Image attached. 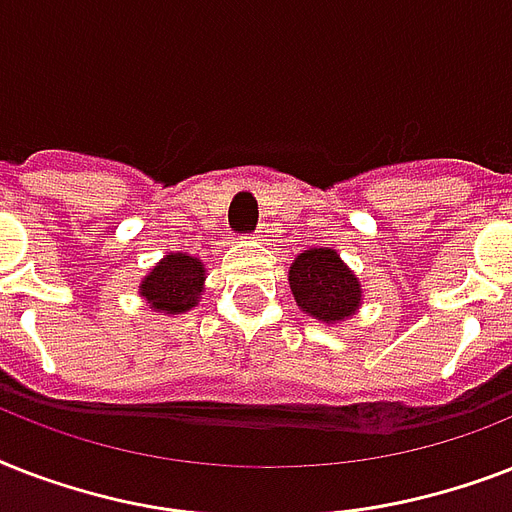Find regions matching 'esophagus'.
I'll use <instances>...</instances> for the list:
<instances>
[{
	"instance_id": "34e87169",
	"label": "esophagus",
	"mask_w": 512,
	"mask_h": 512,
	"mask_svg": "<svg viewBox=\"0 0 512 512\" xmlns=\"http://www.w3.org/2000/svg\"><path fill=\"white\" fill-rule=\"evenodd\" d=\"M255 241H265V233L263 231H255V236H252Z\"/></svg>"
}]
</instances>
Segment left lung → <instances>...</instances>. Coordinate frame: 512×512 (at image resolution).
<instances>
[{"label":"left lung","instance_id":"8db88e82","mask_svg":"<svg viewBox=\"0 0 512 512\" xmlns=\"http://www.w3.org/2000/svg\"><path fill=\"white\" fill-rule=\"evenodd\" d=\"M289 289L297 308L324 324L353 319L364 303L358 276L332 247H311L289 265Z\"/></svg>","mask_w":512,"mask_h":512}]
</instances>
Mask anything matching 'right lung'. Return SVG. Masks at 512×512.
<instances>
[{"instance_id":"add662e5","label":"right lung","mask_w":512,"mask_h":512,"mask_svg":"<svg viewBox=\"0 0 512 512\" xmlns=\"http://www.w3.org/2000/svg\"><path fill=\"white\" fill-rule=\"evenodd\" d=\"M204 281H207V268L199 257L185 255V252H167L143 276L138 295L154 313L177 316L199 305Z\"/></svg>"}]
</instances>
